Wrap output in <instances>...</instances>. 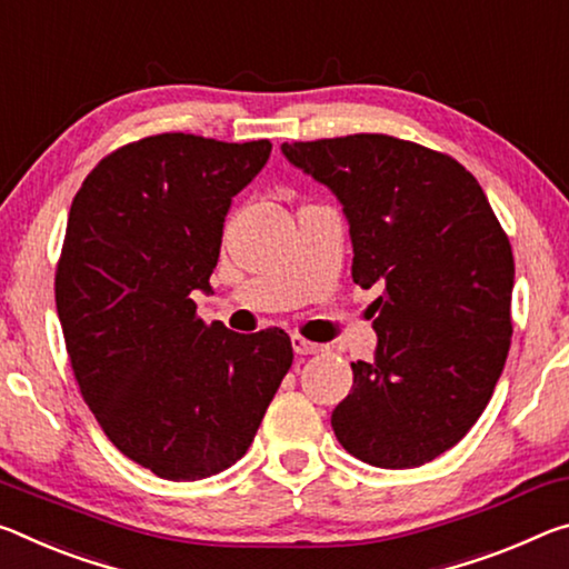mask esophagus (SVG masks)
Returning <instances> with one entry per match:
<instances>
[{
	"mask_svg": "<svg viewBox=\"0 0 569 569\" xmlns=\"http://www.w3.org/2000/svg\"><path fill=\"white\" fill-rule=\"evenodd\" d=\"M291 347H293L296 355H301V357L319 355V351H323V347H321V345H317V341L303 339V337H299V333H293V337H291Z\"/></svg>",
	"mask_w": 569,
	"mask_h": 569,
	"instance_id": "1",
	"label": "esophagus"
}]
</instances>
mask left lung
Instances as JSON below:
<instances>
[{"label": "left lung", "instance_id": "8db88e82", "mask_svg": "<svg viewBox=\"0 0 569 569\" xmlns=\"http://www.w3.org/2000/svg\"><path fill=\"white\" fill-rule=\"evenodd\" d=\"M281 151L345 207L355 283L382 288L375 362H351L333 436L369 466L428 463L473 428L507 362V232L471 171L420 143L355 133Z\"/></svg>", "mask_w": 569, "mask_h": 569}]
</instances>
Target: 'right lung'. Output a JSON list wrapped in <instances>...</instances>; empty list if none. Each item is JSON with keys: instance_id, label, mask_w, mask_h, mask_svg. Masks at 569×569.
<instances>
[{"instance_id": "add662e5", "label": "right lung", "mask_w": 569, "mask_h": 569, "mask_svg": "<svg viewBox=\"0 0 569 569\" xmlns=\"http://www.w3.org/2000/svg\"><path fill=\"white\" fill-rule=\"evenodd\" d=\"M270 141L159 133L96 164L70 204L56 303L70 367L98 426L167 481L246 456L293 362L283 329L238 333L197 317L232 197Z\"/></svg>"}]
</instances>
